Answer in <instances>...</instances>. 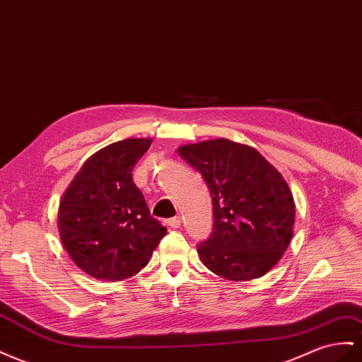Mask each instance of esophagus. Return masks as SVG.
Segmentation results:
<instances>
[{
  "label": "esophagus",
  "mask_w": 362,
  "mask_h": 362,
  "mask_svg": "<svg viewBox=\"0 0 362 362\" xmlns=\"http://www.w3.org/2000/svg\"><path fill=\"white\" fill-rule=\"evenodd\" d=\"M169 226L172 228H180L181 227V218L180 216H175V218L169 219Z\"/></svg>",
  "instance_id": "34e87169"
}]
</instances>
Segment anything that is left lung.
Instances as JSON below:
<instances>
[{
    "instance_id": "left-lung-1",
    "label": "left lung",
    "mask_w": 362,
    "mask_h": 362,
    "mask_svg": "<svg viewBox=\"0 0 362 362\" xmlns=\"http://www.w3.org/2000/svg\"><path fill=\"white\" fill-rule=\"evenodd\" d=\"M211 194L214 230L198 245L214 274L250 281L274 268L294 236L296 202L281 173L248 144L227 139L178 148Z\"/></svg>"
}]
</instances>
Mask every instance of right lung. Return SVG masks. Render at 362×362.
Instances as JSON below:
<instances>
[{"mask_svg":"<svg viewBox=\"0 0 362 362\" xmlns=\"http://www.w3.org/2000/svg\"><path fill=\"white\" fill-rule=\"evenodd\" d=\"M152 139H126L88 158L64 192L57 230L68 256L88 276L120 281L140 272L165 236L151 216L132 169Z\"/></svg>","mask_w":362,"mask_h":362,"instance_id":"add662e5","label":"right lung"}]
</instances>
